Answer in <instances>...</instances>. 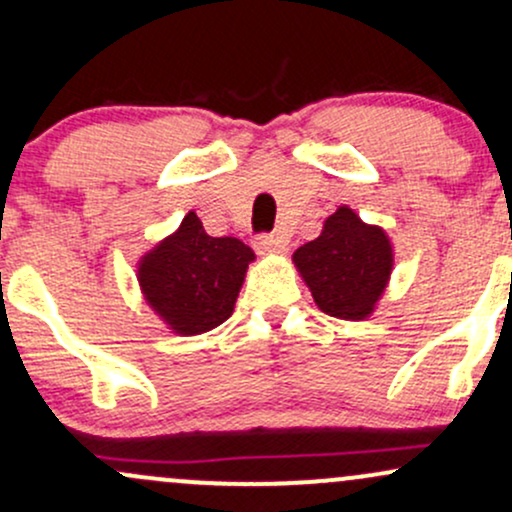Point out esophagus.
Here are the masks:
<instances>
[{
    "instance_id": "1",
    "label": "esophagus",
    "mask_w": 512,
    "mask_h": 512,
    "mask_svg": "<svg viewBox=\"0 0 512 512\" xmlns=\"http://www.w3.org/2000/svg\"><path fill=\"white\" fill-rule=\"evenodd\" d=\"M255 250L267 255V252H284L286 240L279 236V233H264V236L255 238Z\"/></svg>"
}]
</instances>
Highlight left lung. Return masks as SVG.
Here are the masks:
<instances>
[{"instance_id": "8db88e82", "label": "left lung", "mask_w": 512, "mask_h": 512, "mask_svg": "<svg viewBox=\"0 0 512 512\" xmlns=\"http://www.w3.org/2000/svg\"><path fill=\"white\" fill-rule=\"evenodd\" d=\"M293 262L322 313L363 320L390 279L392 248L383 228L366 226L349 207H339L320 236L293 252Z\"/></svg>"}]
</instances>
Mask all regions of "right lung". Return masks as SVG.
Listing matches in <instances>:
<instances>
[{
	"label": "right lung",
	"instance_id": "add662e5",
	"mask_svg": "<svg viewBox=\"0 0 512 512\" xmlns=\"http://www.w3.org/2000/svg\"><path fill=\"white\" fill-rule=\"evenodd\" d=\"M252 260L255 252L243 240L211 238L190 211L178 231L144 257L139 284L175 332L202 334L231 317Z\"/></svg>",
	"mask_w": 512,
	"mask_h": 512
}]
</instances>
